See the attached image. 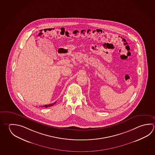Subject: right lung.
Segmentation results:
<instances>
[{"label":"right lung","mask_w":155,"mask_h":155,"mask_svg":"<svg viewBox=\"0 0 155 155\" xmlns=\"http://www.w3.org/2000/svg\"><path fill=\"white\" fill-rule=\"evenodd\" d=\"M57 101H55V102H54V103H52V104H48V105H43L42 106V107H52V106H53L54 104H56V103Z\"/></svg>","instance_id":"1"}]
</instances>
